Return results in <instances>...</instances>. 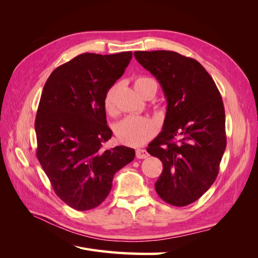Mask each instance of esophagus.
Here are the masks:
<instances>
[{
    "label": "esophagus",
    "mask_w": 258,
    "mask_h": 258,
    "mask_svg": "<svg viewBox=\"0 0 258 258\" xmlns=\"http://www.w3.org/2000/svg\"><path fill=\"white\" fill-rule=\"evenodd\" d=\"M136 156L139 159H144V158L148 157V153L145 150H141V148H139V150H137V152H136Z\"/></svg>",
    "instance_id": "34e87169"
}]
</instances>
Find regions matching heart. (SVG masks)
I'll return each instance as SVG.
<instances>
[{
  "mask_svg": "<svg viewBox=\"0 0 258 258\" xmlns=\"http://www.w3.org/2000/svg\"><path fill=\"white\" fill-rule=\"evenodd\" d=\"M154 82L148 77H139L135 81V88L139 95H141L145 86ZM104 107L107 112L114 110V88L107 91L104 99ZM157 123L148 117L139 115H129L118 122L116 127V136L119 142L138 146L148 141L156 132H157Z\"/></svg>",
  "mask_w": 258,
  "mask_h": 258,
  "instance_id": "b5f03b06",
  "label": "heart"
}]
</instances>
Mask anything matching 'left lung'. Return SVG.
Returning <instances> with one entry per match:
<instances>
[{"instance_id":"obj_1","label":"left lung","mask_w":258,"mask_h":258,"mask_svg":"<svg viewBox=\"0 0 258 258\" xmlns=\"http://www.w3.org/2000/svg\"><path fill=\"white\" fill-rule=\"evenodd\" d=\"M135 57L167 100L162 130L147 147L163 167L155 189L169 205H190L214 183L226 148L221 93L197 60L169 50L136 51Z\"/></svg>"}]
</instances>
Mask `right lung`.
Segmentation results:
<instances>
[{
  "label": "right lung",
  "mask_w": 258,
  "mask_h": 258,
  "mask_svg": "<svg viewBox=\"0 0 258 258\" xmlns=\"http://www.w3.org/2000/svg\"><path fill=\"white\" fill-rule=\"evenodd\" d=\"M131 58V51L82 53L44 85L34 123L36 156L57 196L75 210L102 204L115 173L135 159L134 148L123 145L101 150L113 136L104 99Z\"/></svg>",
  "instance_id": "1"
}]
</instances>
